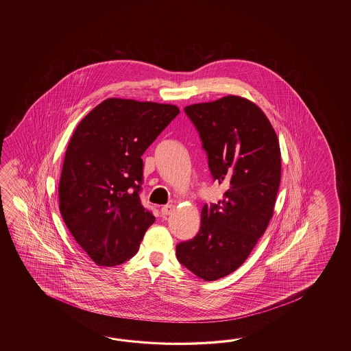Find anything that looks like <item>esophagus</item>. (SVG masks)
Listing matches in <instances>:
<instances>
[{
  "instance_id": "obj_1",
  "label": "esophagus",
  "mask_w": 351,
  "mask_h": 351,
  "mask_svg": "<svg viewBox=\"0 0 351 351\" xmlns=\"http://www.w3.org/2000/svg\"><path fill=\"white\" fill-rule=\"evenodd\" d=\"M173 210H174V206H173V204H167V206H163L162 209H160V212H162V215H163V216H168V215H171Z\"/></svg>"
}]
</instances>
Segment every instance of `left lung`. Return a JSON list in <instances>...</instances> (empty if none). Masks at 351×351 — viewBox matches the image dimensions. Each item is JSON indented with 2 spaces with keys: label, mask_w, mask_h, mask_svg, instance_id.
<instances>
[{
  "label": "left lung",
  "mask_w": 351,
  "mask_h": 351,
  "mask_svg": "<svg viewBox=\"0 0 351 351\" xmlns=\"http://www.w3.org/2000/svg\"><path fill=\"white\" fill-rule=\"evenodd\" d=\"M201 136L223 198L201 212L195 237L177 246V258L204 281L239 269L274 215L281 180V150L265 112L246 97L227 95L184 108Z\"/></svg>",
  "instance_id": "8db88e82"
}]
</instances>
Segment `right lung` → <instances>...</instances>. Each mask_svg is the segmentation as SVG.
<instances>
[{"label": "right lung", "instance_id": "obj_1", "mask_svg": "<svg viewBox=\"0 0 351 351\" xmlns=\"http://www.w3.org/2000/svg\"><path fill=\"white\" fill-rule=\"evenodd\" d=\"M178 114L176 105L109 97L75 129L60 177V213L99 266L132 258L154 223L139 198L142 156Z\"/></svg>", "mask_w": 351, "mask_h": 351}]
</instances>
